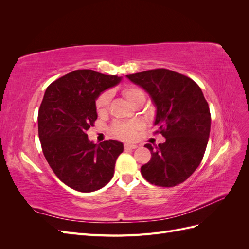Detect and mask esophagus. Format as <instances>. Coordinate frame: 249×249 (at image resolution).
<instances>
[{
	"mask_svg": "<svg viewBox=\"0 0 249 249\" xmlns=\"http://www.w3.org/2000/svg\"><path fill=\"white\" fill-rule=\"evenodd\" d=\"M137 148L136 144H129V143H125L124 144V149H135Z\"/></svg>",
	"mask_w": 249,
	"mask_h": 249,
	"instance_id": "1",
	"label": "esophagus"
}]
</instances>
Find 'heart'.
<instances>
[{
    "instance_id": "b5f03b06",
    "label": "heart",
    "mask_w": 249,
    "mask_h": 249,
    "mask_svg": "<svg viewBox=\"0 0 249 249\" xmlns=\"http://www.w3.org/2000/svg\"><path fill=\"white\" fill-rule=\"evenodd\" d=\"M123 93L125 99L133 106L145 101V93L142 89L136 86H126L124 88ZM112 93L110 91L103 92L95 101V109L100 115L106 114L109 110ZM143 127V123L139 119H134L131 122H115L112 125V133L120 139L132 140L136 132Z\"/></svg>"
}]
</instances>
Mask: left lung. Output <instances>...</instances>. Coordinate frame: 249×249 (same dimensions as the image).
Returning a JSON list of instances; mask_svg holds the SVG:
<instances>
[{"label":"left lung","mask_w":249,"mask_h":249,"mask_svg":"<svg viewBox=\"0 0 249 249\" xmlns=\"http://www.w3.org/2000/svg\"><path fill=\"white\" fill-rule=\"evenodd\" d=\"M126 78L149 94L157 109L156 133L166 139L155 148L149 143L144 145L152 158L141 166V175L160 187L185 182L199 166L210 136V109L200 87L184 74L165 69Z\"/></svg>","instance_id":"1"}]
</instances>
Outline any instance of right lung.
Returning a JSON list of instances; mask_svg holds the SVG:
<instances>
[{
    "instance_id": "1",
    "label": "right lung",
    "mask_w": 249,
    "mask_h": 249,
    "mask_svg": "<svg viewBox=\"0 0 249 249\" xmlns=\"http://www.w3.org/2000/svg\"><path fill=\"white\" fill-rule=\"evenodd\" d=\"M122 77L78 70L47 88L38 111V135L44 157L58 178L80 192L106 186L124 152L117 140L95 144L86 132L97 118L95 101Z\"/></svg>"
}]
</instances>
